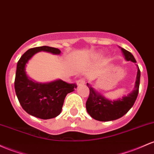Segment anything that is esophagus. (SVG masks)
<instances>
[{"label":"esophagus","mask_w":154,"mask_h":154,"mask_svg":"<svg viewBox=\"0 0 154 154\" xmlns=\"http://www.w3.org/2000/svg\"><path fill=\"white\" fill-rule=\"evenodd\" d=\"M85 80L84 78H80L78 80H77V85H81V84H85Z\"/></svg>","instance_id":"obj_1"}]
</instances>
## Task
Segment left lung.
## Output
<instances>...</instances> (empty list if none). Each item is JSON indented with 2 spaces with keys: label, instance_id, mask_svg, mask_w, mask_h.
Here are the masks:
<instances>
[{
  "label": "left lung",
  "instance_id": "8db88e82",
  "mask_svg": "<svg viewBox=\"0 0 154 154\" xmlns=\"http://www.w3.org/2000/svg\"><path fill=\"white\" fill-rule=\"evenodd\" d=\"M121 50L126 60H131L136 63V60L131 52L124 48H121ZM140 80V70L137 66V74L134 90L129 95L113 102L106 99L104 96L96 92L94 89L87 83V86L90 91L85 104L88 113L93 118L99 121H113L124 116L134 105L136 101L139 92Z\"/></svg>",
  "mask_w": 154,
  "mask_h": 154
}]
</instances>
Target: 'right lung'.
I'll return each instance as SVG.
<instances>
[{"mask_svg": "<svg viewBox=\"0 0 154 154\" xmlns=\"http://www.w3.org/2000/svg\"><path fill=\"white\" fill-rule=\"evenodd\" d=\"M39 51L57 55L60 53L58 48L48 46L33 47L27 50L17 62L14 89L20 105L25 112L41 119H50L61 112L66 96L74 91L77 85L61 80L45 84L29 80L25 72V64Z\"/></svg>", "mask_w": 154, "mask_h": 154, "instance_id": "1", "label": "right lung"}]
</instances>
